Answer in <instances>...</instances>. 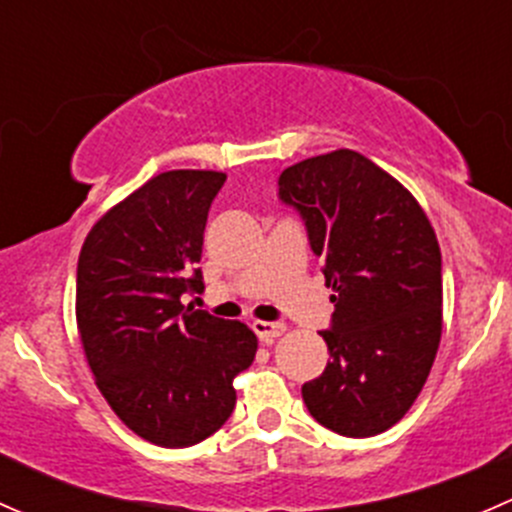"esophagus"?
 <instances>
[{
  "label": "esophagus",
  "instance_id": "1",
  "mask_svg": "<svg viewBox=\"0 0 512 512\" xmlns=\"http://www.w3.org/2000/svg\"><path fill=\"white\" fill-rule=\"evenodd\" d=\"M252 329H255L257 337L262 342H272V339L282 337L287 332V324L285 322H252Z\"/></svg>",
  "mask_w": 512,
  "mask_h": 512
}]
</instances>
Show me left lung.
Returning <instances> with one entry per match:
<instances>
[{"mask_svg": "<svg viewBox=\"0 0 512 512\" xmlns=\"http://www.w3.org/2000/svg\"><path fill=\"white\" fill-rule=\"evenodd\" d=\"M280 200L302 215L334 314L329 361L302 386L309 414L349 438L404 418L428 379L443 324L441 250L414 195L361 153L282 170Z\"/></svg>", "mask_w": 512, "mask_h": 512, "instance_id": "obj_1", "label": "left lung"}]
</instances>
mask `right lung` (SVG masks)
I'll return each mask as SVG.
<instances>
[{"label": "right lung", "instance_id": "right-lung-1", "mask_svg": "<svg viewBox=\"0 0 512 512\" xmlns=\"http://www.w3.org/2000/svg\"><path fill=\"white\" fill-rule=\"evenodd\" d=\"M227 175L168 170L113 205L86 235L76 270V324L96 386L146 441L185 448L235 409V379L252 364L247 324L185 307L203 292V232Z\"/></svg>", "mask_w": 512, "mask_h": 512}]
</instances>
